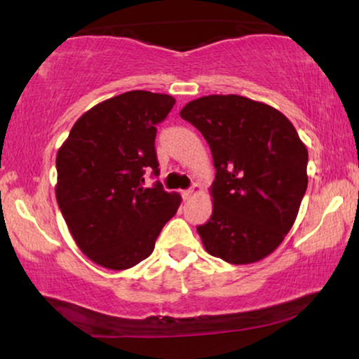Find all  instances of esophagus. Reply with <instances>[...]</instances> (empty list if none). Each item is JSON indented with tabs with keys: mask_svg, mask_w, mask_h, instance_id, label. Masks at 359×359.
<instances>
[{
	"mask_svg": "<svg viewBox=\"0 0 359 359\" xmlns=\"http://www.w3.org/2000/svg\"><path fill=\"white\" fill-rule=\"evenodd\" d=\"M201 191V188H199V184H193L191 186L189 189H186V191H183V196H184V199H191L193 198L194 194H198Z\"/></svg>",
	"mask_w": 359,
	"mask_h": 359,
	"instance_id": "obj_1",
	"label": "esophagus"
}]
</instances>
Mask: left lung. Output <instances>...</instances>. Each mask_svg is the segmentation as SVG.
I'll return each instance as SVG.
<instances>
[{
	"instance_id": "8db88e82",
	"label": "left lung",
	"mask_w": 359,
	"mask_h": 359,
	"mask_svg": "<svg viewBox=\"0 0 359 359\" xmlns=\"http://www.w3.org/2000/svg\"><path fill=\"white\" fill-rule=\"evenodd\" d=\"M180 116L212 151V215L198 233L205 252L248 264L279 247L307 189V149L286 116L238 95L203 96Z\"/></svg>"
}]
</instances>
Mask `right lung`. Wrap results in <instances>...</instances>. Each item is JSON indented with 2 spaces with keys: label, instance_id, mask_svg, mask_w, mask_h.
Listing matches in <instances>:
<instances>
[{
  "label": "right lung",
  "instance_id": "add662e5",
  "mask_svg": "<svg viewBox=\"0 0 359 359\" xmlns=\"http://www.w3.org/2000/svg\"><path fill=\"white\" fill-rule=\"evenodd\" d=\"M175 97L127 91L91 107L57 154L58 208L73 240L91 262L127 269L150 257L181 198L160 181L144 188L145 171L160 175L156 124Z\"/></svg>",
  "mask_w": 359,
  "mask_h": 359
}]
</instances>
